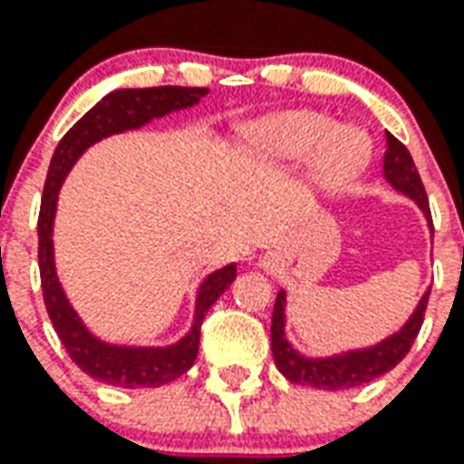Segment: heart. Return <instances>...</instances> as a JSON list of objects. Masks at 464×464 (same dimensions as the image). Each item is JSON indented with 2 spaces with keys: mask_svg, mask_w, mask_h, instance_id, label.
<instances>
[{
  "mask_svg": "<svg viewBox=\"0 0 464 464\" xmlns=\"http://www.w3.org/2000/svg\"><path fill=\"white\" fill-rule=\"evenodd\" d=\"M372 146L358 129L318 111H285L250 123L243 130V155L260 165L314 160L318 185H341L360 175L370 162Z\"/></svg>",
  "mask_w": 464,
  "mask_h": 464,
  "instance_id": "heart-1",
  "label": "heart"
}]
</instances>
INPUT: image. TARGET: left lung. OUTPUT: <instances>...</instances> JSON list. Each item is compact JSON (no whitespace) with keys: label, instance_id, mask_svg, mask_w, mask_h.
I'll return each mask as SVG.
<instances>
[{"label":"left lung","instance_id":"left-lung-1","mask_svg":"<svg viewBox=\"0 0 464 464\" xmlns=\"http://www.w3.org/2000/svg\"><path fill=\"white\" fill-rule=\"evenodd\" d=\"M384 179L394 187L397 192L406 194L409 199L416 201V207L423 211V217L429 221L430 238H433V218H430L429 197L420 182L419 169L413 165L411 153L406 150L401 140L387 133V153H384ZM430 289L420 296L419 306L413 309L404 326L399 328L397 334H392L384 341L374 343L370 348L360 350H345L331 358H306L295 345L287 341L285 326H287V292L279 289L277 299H275V311H272V358L277 370L289 382L295 384H306V387L328 389V392H338V389H350L372 382L389 372L392 367H397L406 358V353L411 350L413 341L420 331L423 324V314L429 306Z\"/></svg>","mask_w":464,"mask_h":464}]
</instances>
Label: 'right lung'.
I'll list each match as a JSON object with an SVG mask.
<instances>
[{
	"instance_id": "1",
	"label": "right lung",
	"mask_w": 464,
	"mask_h": 464,
	"mask_svg": "<svg viewBox=\"0 0 464 464\" xmlns=\"http://www.w3.org/2000/svg\"><path fill=\"white\" fill-rule=\"evenodd\" d=\"M207 94V87H148V90L109 92L67 130L51 158L44 199H41V214H38V267H41L45 309L72 362L84 374L111 387H162L177 380L179 374H185L194 365L197 353H199L201 321L207 316V311L217 304L218 296L231 287V282L236 279V263L211 272L201 282L197 289L192 328L172 345L150 348V345H116V343L99 341L97 335L84 326L80 314L72 309L55 270L53 221L58 211V192L67 172L80 160V155L99 143L102 138L140 129L153 119L168 116L179 109H189L199 104V99Z\"/></svg>"
}]
</instances>
